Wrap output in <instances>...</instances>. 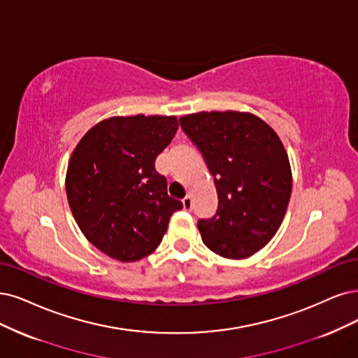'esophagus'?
<instances>
[{
	"instance_id": "obj_1",
	"label": "esophagus",
	"mask_w": 358,
	"mask_h": 358,
	"mask_svg": "<svg viewBox=\"0 0 358 358\" xmlns=\"http://www.w3.org/2000/svg\"><path fill=\"white\" fill-rule=\"evenodd\" d=\"M182 208L186 209V210H192V208H193V201H192V196H190V194H187V196L182 199Z\"/></svg>"
}]
</instances>
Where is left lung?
<instances>
[{"mask_svg": "<svg viewBox=\"0 0 358 358\" xmlns=\"http://www.w3.org/2000/svg\"><path fill=\"white\" fill-rule=\"evenodd\" d=\"M180 125L214 177L217 214L199 220L203 243L230 259H245L279 230L292 193V171L275 131L249 112H199Z\"/></svg>", "mask_w": 358, "mask_h": 358, "instance_id": "obj_1", "label": "left lung"}]
</instances>
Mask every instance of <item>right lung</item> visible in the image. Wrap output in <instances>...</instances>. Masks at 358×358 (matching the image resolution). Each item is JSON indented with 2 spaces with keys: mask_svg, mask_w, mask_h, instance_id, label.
I'll return each mask as SVG.
<instances>
[{
  "mask_svg": "<svg viewBox=\"0 0 358 358\" xmlns=\"http://www.w3.org/2000/svg\"><path fill=\"white\" fill-rule=\"evenodd\" d=\"M177 129V116H113L76 144L66 194L78 227L103 254L134 262L161 245L182 203L168 196L155 161Z\"/></svg>",
  "mask_w": 358,
  "mask_h": 358,
  "instance_id": "obj_1",
  "label": "right lung"
}]
</instances>
